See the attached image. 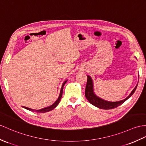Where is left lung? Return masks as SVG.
Here are the masks:
<instances>
[{
	"label": "left lung",
	"instance_id": "obj_1",
	"mask_svg": "<svg viewBox=\"0 0 146 146\" xmlns=\"http://www.w3.org/2000/svg\"><path fill=\"white\" fill-rule=\"evenodd\" d=\"M137 85L135 87L133 90L131 92L130 95L127 97L126 98L123 100L119 102H108L105 101L103 99L98 97L97 95H95L93 89V82L91 79V77L89 76H87V85L86 87H85V97L89 102L91 104L93 105L97 106V107L101 108V109H104V110H110L118 107V106L123 104V103L126 101L127 99L130 98L131 96L133 95L134 93L135 90H136L137 88Z\"/></svg>",
	"mask_w": 146,
	"mask_h": 146
}]
</instances>
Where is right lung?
I'll list each match as a JSON object with an SVG mask.
<instances>
[{
    "mask_svg": "<svg viewBox=\"0 0 146 146\" xmlns=\"http://www.w3.org/2000/svg\"><path fill=\"white\" fill-rule=\"evenodd\" d=\"M66 82H67V80H66V81L64 82L63 83V84H62V87H61V92H60V95H59V98H58V100H57L54 103V104H53L52 105H51L50 106H48V107H46V108H42V109H41V110H32V109L29 108L25 107V106H23V108L27 109V110H30V111H35L36 112H37V113H45V112H48V111H51V110H52L54 109V108H56V106L59 104V103L60 100H61V97H62L64 85H65V84H66Z\"/></svg>",
    "mask_w": 146,
    "mask_h": 146,
    "instance_id": "1",
    "label": "right lung"
}]
</instances>
